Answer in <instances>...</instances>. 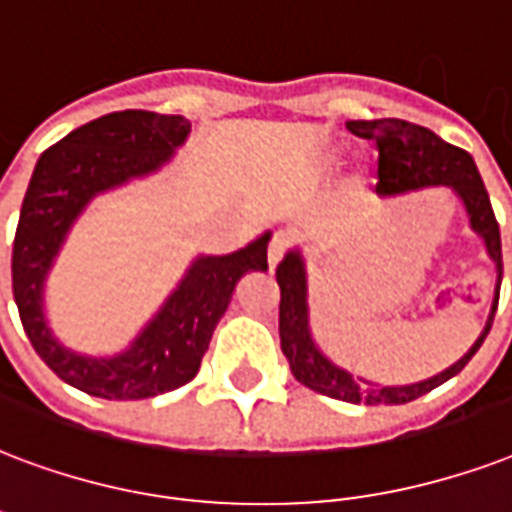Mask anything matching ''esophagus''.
I'll return each mask as SVG.
<instances>
[{"label": "esophagus", "instance_id": "1", "mask_svg": "<svg viewBox=\"0 0 512 512\" xmlns=\"http://www.w3.org/2000/svg\"><path fill=\"white\" fill-rule=\"evenodd\" d=\"M287 247H290V239H287V233H276L271 239V244H268V268H276L279 265V260L284 257V252H287Z\"/></svg>", "mask_w": 512, "mask_h": 512}]
</instances>
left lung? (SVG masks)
I'll return each mask as SVG.
<instances>
[{"mask_svg":"<svg viewBox=\"0 0 512 512\" xmlns=\"http://www.w3.org/2000/svg\"><path fill=\"white\" fill-rule=\"evenodd\" d=\"M351 134L360 139L376 142L378 150V198H395V195L416 193L427 187H448L462 201L464 214L470 220L475 236H481L486 255L494 260L497 268V284H494V300H491L489 319L481 335L467 349L464 357L440 370L435 376L416 381V384L386 386L354 376L341 365H335L325 351L319 349L311 333V314H308V273L306 260L300 249H290L276 268V282L282 290L279 303V338L282 351L290 362L292 376L300 384L314 389L319 395L335 397L343 403H365V405H403L416 397L427 395L435 386L446 384L459 370L473 360V354L481 349L486 335L494 322V311L499 303V284H502V241H499V225L494 220L489 193L483 187V179L475 169L470 152L459 150L454 144L443 142L429 128L384 117V120H349L346 123Z\"/></svg>","mask_w":512,"mask_h":512,"instance_id":"left-lung-1","label":"left lung"}]
</instances>
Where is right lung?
Returning a JSON list of instances; mask_svg holds the SVG:
<instances>
[{"instance_id":"right-lung-1","label":"right lung","mask_w":512,"mask_h":512,"mask_svg":"<svg viewBox=\"0 0 512 512\" xmlns=\"http://www.w3.org/2000/svg\"><path fill=\"white\" fill-rule=\"evenodd\" d=\"M190 120L126 109L74 128L39 155L13 244V295L23 330L61 381L104 400H144L193 381L236 284L268 271L271 230L230 255H198L126 349L91 357L69 349L50 330L45 287L74 222L93 198L171 163Z\"/></svg>"}]
</instances>
